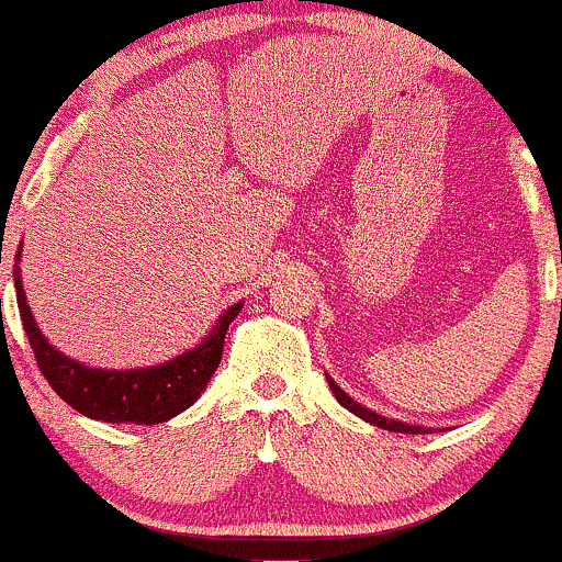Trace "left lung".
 <instances>
[{"instance_id":"obj_1","label":"left lung","mask_w":562,"mask_h":562,"mask_svg":"<svg viewBox=\"0 0 562 562\" xmlns=\"http://www.w3.org/2000/svg\"><path fill=\"white\" fill-rule=\"evenodd\" d=\"M327 383H330V389H333V393H335V398H338V402L344 404L346 409H351L353 415H359V417H362V420L372 423V425H378V428L393 430V434H425V430L420 428V425H404V423L389 420V417H380V415H375V412L364 409L362 404H357V402H353L351 396H346V391H340V389H338V383H335L333 378H327Z\"/></svg>"}]
</instances>
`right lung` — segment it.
I'll use <instances>...</instances> for the list:
<instances>
[{"label": "right lung", "instance_id": "obj_1", "mask_svg": "<svg viewBox=\"0 0 562 562\" xmlns=\"http://www.w3.org/2000/svg\"><path fill=\"white\" fill-rule=\"evenodd\" d=\"M15 295L23 330L34 348L38 370L57 396L92 420L137 425L166 423L190 404H195V398L203 393L222 362L229 322L243 308V303L227 308L203 344L171 362L145 367V370H97V367L74 362L47 344V338L31 317L21 280H15Z\"/></svg>", "mask_w": 562, "mask_h": 562}]
</instances>
